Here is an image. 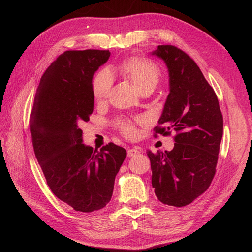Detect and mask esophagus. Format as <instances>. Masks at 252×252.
<instances>
[{
  "instance_id": "obj_1",
  "label": "esophagus",
  "mask_w": 252,
  "mask_h": 252,
  "mask_svg": "<svg viewBox=\"0 0 252 252\" xmlns=\"http://www.w3.org/2000/svg\"><path fill=\"white\" fill-rule=\"evenodd\" d=\"M139 154H141V148L140 147H133L131 149H128V151H127V156L129 158L135 157L136 155H139Z\"/></svg>"
}]
</instances>
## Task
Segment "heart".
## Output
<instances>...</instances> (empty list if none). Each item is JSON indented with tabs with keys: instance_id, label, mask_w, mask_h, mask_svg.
I'll return each mask as SVG.
<instances>
[{
	"instance_id": "b5f03b06",
	"label": "heart",
	"mask_w": 252,
	"mask_h": 252,
	"mask_svg": "<svg viewBox=\"0 0 252 252\" xmlns=\"http://www.w3.org/2000/svg\"><path fill=\"white\" fill-rule=\"evenodd\" d=\"M119 70L130 79L136 89L140 90L146 86L157 85L159 79L158 67L152 61L132 57L126 59L119 66ZM112 86V77L108 70L98 72L93 82V94L95 102H104L107 98L110 88ZM121 130L129 138L135 135V128L130 122H124L120 124Z\"/></svg>"
}]
</instances>
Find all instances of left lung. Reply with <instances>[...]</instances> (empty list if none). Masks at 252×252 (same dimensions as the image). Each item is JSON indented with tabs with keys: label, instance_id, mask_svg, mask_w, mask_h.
<instances>
[{
	"label": "left lung",
	"instance_id": "1",
	"mask_svg": "<svg viewBox=\"0 0 252 252\" xmlns=\"http://www.w3.org/2000/svg\"><path fill=\"white\" fill-rule=\"evenodd\" d=\"M150 53L163 60L169 75V94L156 133H178L172 150H147L151 184L159 202L183 207L204 193L215 177L223 117L215 90L191 58L171 45Z\"/></svg>",
	"mask_w": 252,
	"mask_h": 252
}]
</instances>
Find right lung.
<instances>
[{"label": "right lung", "instance_id": "right-lung-1", "mask_svg": "<svg viewBox=\"0 0 252 252\" xmlns=\"http://www.w3.org/2000/svg\"><path fill=\"white\" fill-rule=\"evenodd\" d=\"M108 50H69L53 61L36 89L30 114L35 158L51 191L75 211L107 205L126 150L109 143L100 151L83 143V122L94 111L93 79Z\"/></svg>", "mask_w": 252, "mask_h": 252}]
</instances>
